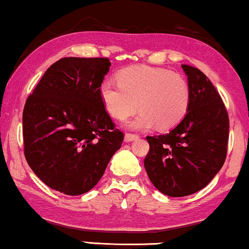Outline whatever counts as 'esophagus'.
<instances>
[{
    "instance_id": "1",
    "label": "esophagus",
    "mask_w": 249,
    "mask_h": 249,
    "mask_svg": "<svg viewBox=\"0 0 249 249\" xmlns=\"http://www.w3.org/2000/svg\"><path fill=\"white\" fill-rule=\"evenodd\" d=\"M138 138H139V136L138 135H133V133H125V136H124V140L127 142H132V140H136Z\"/></svg>"
}]
</instances>
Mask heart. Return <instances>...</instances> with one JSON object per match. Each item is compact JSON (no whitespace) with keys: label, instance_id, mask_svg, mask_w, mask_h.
I'll use <instances>...</instances> for the list:
<instances>
[{"label":"heart","instance_id":"obj_1","mask_svg":"<svg viewBox=\"0 0 249 249\" xmlns=\"http://www.w3.org/2000/svg\"><path fill=\"white\" fill-rule=\"evenodd\" d=\"M118 83L104 81L100 95L106 109L118 120L139 110L129 127L160 130L174 128L183 120L190 106V86L182 75L165 68L132 66L120 71Z\"/></svg>","mask_w":249,"mask_h":249}]
</instances>
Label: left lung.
<instances>
[{
    "label": "left lung",
    "mask_w": 249,
    "mask_h": 249,
    "mask_svg": "<svg viewBox=\"0 0 249 249\" xmlns=\"http://www.w3.org/2000/svg\"><path fill=\"white\" fill-rule=\"evenodd\" d=\"M190 86L185 117L165 135L147 136L143 160L154 186L168 196L193 194L207 186L227 156L229 118L211 81L197 68L182 65Z\"/></svg>",
    "instance_id": "obj_1"
}]
</instances>
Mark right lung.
Segmentation results:
<instances>
[{"label": "right lung", "mask_w": 249, "mask_h": 249, "mask_svg": "<svg viewBox=\"0 0 249 249\" xmlns=\"http://www.w3.org/2000/svg\"><path fill=\"white\" fill-rule=\"evenodd\" d=\"M110 66L109 58L65 57L27 99L24 156L35 174L60 193L80 196L93 189L124 142L100 95Z\"/></svg>", "instance_id": "obj_1"}]
</instances>
